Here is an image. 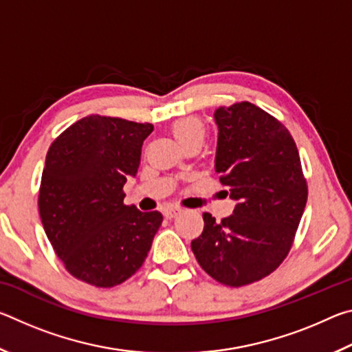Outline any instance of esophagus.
<instances>
[{"label": "esophagus", "instance_id": "34e87169", "mask_svg": "<svg viewBox=\"0 0 352 352\" xmlns=\"http://www.w3.org/2000/svg\"><path fill=\"white\" fill-rule=\"evenodd\" d=\"M180 212H182V210H180V208H177V206H168V208H164V210H163V214H164L166 219H174Z\"/></svg>", "mask_w": 352, "mask_h": 352}]
</instances>
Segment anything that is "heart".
Returning <instances> with one entry per match:
<instances>
[{
  "instance_id": "b5f03b06",
  "label": "heart",
  "mask_w": 352,
  "mask_h": 352,
  "mask_svg": "<svg viewBox=\"0 0 352 352\" xmlns=\"http://www.w3.org/2000/svg\"><path fill=\"white\" fill-rule=\"evenodd\" d=\"M172 135L175 140L180 142L182 147H186L189 144H200L204 142L206 136V127L205 124L195 116L182 118L172 124Z\"/></svg>"
}]
</instances>
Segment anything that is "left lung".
Listing matches in <instances>:
<instances>
[{"label": "left lung", "instance_id": "obj_1", "mask_svg": "<svg viewBox=\"0 0 352 352\" xmlns=\"http://www.w3.org/2000/svg\"><path fill=\"white\" fill-rule=\"evenodd\" d=\"M214 169L236 200L233 214L205 228L190 248L201 269L231 287L270 275L287 256L307 201L300 153L281 122L250 102L214 111Z\"/></svg>", "mask_w": 352, "mask_h": 352}]
</instances>
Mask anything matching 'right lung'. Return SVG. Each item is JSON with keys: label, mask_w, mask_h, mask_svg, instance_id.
I'll use <instances>...</instances> for the list:
<instances>
[{"label": "right lung", "mask_w": 352, "mask_h": 352, "mask_svg": "<svg viewBox=\"0 0 352 352\" xmlns=\"http://www.w3.org/2000/svg\"><path fill=\"white\" fill-rule=\"evenodd\" d=\"M152 124L91 115L68 127L46 155L38 195L45 233L74 278L115 287L138 272L163 222L122 204Z\"/></svg>", "instance_id": "add662e5"}]
</instances>
